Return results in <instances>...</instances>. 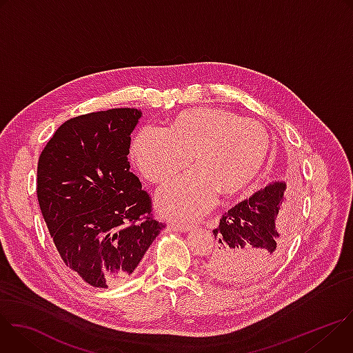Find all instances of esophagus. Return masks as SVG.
Segmentation results:
<instances>
[{
    "instance_id": "esophagus-1",
    "label": "esophagus",
    "mask_w": 353,
    "mask_h": 353,
    "mask_svg": "<svg viewBox=\"0 0 353 353\" xmlns=\"http://www.w3.org/2000/svg\"><path fill=\"white\" fill-rule=\"evenodd\" d=\"M169 229L170 230H173V232H183V233H185V232H190L191 229H192V226H184V225H174V223H172V225H169Z\"/></svg>"
}]
</instances>
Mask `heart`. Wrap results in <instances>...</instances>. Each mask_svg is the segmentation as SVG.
I'll use <instances>...</instances> for the list:
<instances>
[{
    "label": "heart",
    "instance_id": "b5f03b06",
    "mask_svg": "<svg viewBox=\"0 0 353 353\" xmlns=\"http://www.w3.org/2000/svg\"><path fill=\"white\" fill-rule=\"evenodd\" d=\"M271 138L256 121L215 108L180 113L168 127H143L132 141L131 155L150 183H166L157 195L159 212L190 222L208 212L222 195H236L253 183L271 157Z\"/></svg>",
    "mask_w": 353,
    "mask_h": 353
}]
</instances>
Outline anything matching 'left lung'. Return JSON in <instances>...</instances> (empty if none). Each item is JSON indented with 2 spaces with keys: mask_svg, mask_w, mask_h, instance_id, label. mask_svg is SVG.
Segmentation results:
<instances>
[{
  "mask_svg": "<svg viewBox=\"0 0 353 353\" xmlns=\"http://www.w3.org/2000/svg\"><path fill=\"white\" fill-rule=\"evenodd\" d=\"M285 181H272L222 215L214 230L216 247L205 265L210 276L250 283L278 265L294 232V214L285 204Z\"/></svg>",
  "mask_w": 353,
  "mask_h": 353,
  "instance_id": "1",
  "label": "left lung"
}]
</instances>
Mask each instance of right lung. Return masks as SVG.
<instances>
[{"mask_svg":"<svg viewBox=\"0 0 353 353\" xmlns=\"http://www.w3.org/2000/svg\"><path fill=\"white\" fill-rule=\"evenodd\" d=\"M142 112L110 109L67 120L37 163V199L64 265L94 288L135 271L163 223L130 172L131 132Z\"/></svg>","mask_w":353,"mask_h":353,"instance_id":"1","label":"right lung"}]
</instances>
